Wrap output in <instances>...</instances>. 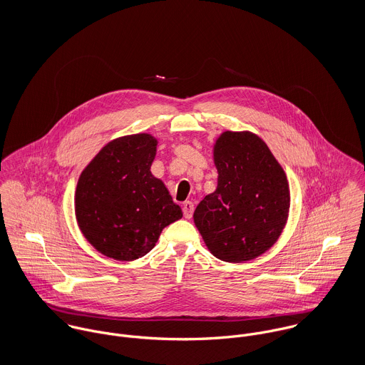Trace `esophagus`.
I'll list each match as a JSON object with an SVG mask.
<instances>
[{"mask_svg": "<svg viewBox=\"0 0 365 365\" xmlns=\"http://www.w3.org/2000/svg\"><path fill=\"white\" fill-rule=\"evenodd\" d=\"M182 212H184L185 219H191V217H192V213H194V204H192L191 201L184 202V205H182Z\"/></svg>", "mask_w": 365, "mask_h": 365, "instance_id": "obj_1", "label": "esophagus"}]
</instances>
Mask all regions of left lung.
Segmentation results:
<instances>
[{"label": "left lung", "mask_w": 365, "mask_h": 365, "mask_svg": "<svg viewBox=\"0 0 365 365\" xmlns=\"http://www.w3.org/2000/svg\"><path fill=\"white\" fill-rule=\"evenodd\" d=\"M217 187L194 212L209 252L243 262L281 236L289 212L287 175L265 142L252 132H223L213 146Z\"/></svg>", "instance_id": "1"}]
</instances>
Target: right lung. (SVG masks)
I'll use <instances>...</instances> for the list:
<instances>
[{"instance_id": "obj_1", "label": "right lung", "mask_w": 365, "mask_h": 365, "mask_svg": "<svg viewBox=\"0 0 365 365\" xmlns=\"http://www.w3.org/2000/svg\"><path fill=\"white\" fill-rule=\"evenodd\" d=\"M156 146L149 133L118 138L105 145L78 178V227L106 257H143L156 246L161 230L182 217L164 182L150 171Z\"/></svg>"}]
</instances>
